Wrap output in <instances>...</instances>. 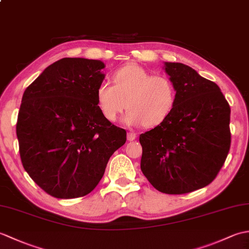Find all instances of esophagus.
<instances>
[{"mask_svg":"<svg viewBox=\"0 0 249 249\" xmlns=\"http://www.w3.org/2000/svg\"><path fill=\"white\" fill-rule=\"evenodd\" d=\"M137 138V135L134 133V131H129V133L127 134V140L128 141H133Z\"/></svg>","mask_w":249,"mask_h":249,"instance_id":"esophagus-1","label":"esophagus"}]
</instances>
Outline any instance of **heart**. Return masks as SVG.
I'll use <instances>...</instances> for the list:
<instances>
[{"instance_id": "b5f03b06", "label": "heart", "mask_w": 249, "mask_h": 249, "mask_svg": "<svg viewBox=\"0 0 249 249\" xmlns=\"http://www.w3.org/2000/svg\"><path fill=\"white\" fill-rule=\"evenodd\" d=\"M112 81H100L95 92L100 112L110 122L118 120L126 105V124L152 128L162 124L176 108L178 88L168 76L127 64L113 72Z\"/></svg>"}]
</instances>
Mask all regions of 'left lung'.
Returning a JSON list of instances; mask_svg holds the SVG:
<instances>
[{"mask_svg": "<svg viewBox=\"0 0 249 249\" xmlns=\"http://www.w3.org/2000/svg\"><path fill=\"white\" fill-rule=\"evenodd\" d=\"M178 102L162 124L140 135L141 170L157 190L195 192L212 183L231 144L230 106L215 82L182 63H166Z\"/></svg>", "mask_w": 249, "mask_h": 249, "instance_id": "left-lung-1", "label": "left lung"}]
</instances>
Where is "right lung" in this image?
Listing matches in <instances>:
<instances>
[{
  "instance_id": "obj_1",
  "label": "right lung",
  "mask_w": 249,
  "mask_h": 249,
  "mask_svg": "<svg viewBox=\"0 0 249 249\" xmlns=\"http://www.w3.org/2000/svg\"><path fill=\"white\" fill-rule=\"evenodd\" d=\"M104 63L82 57L54 62L25 89L17 137L22 166L54 198L83 197L97 186L126 130L105 118L96 88Z\"/></svg>"
}]
</instances>
